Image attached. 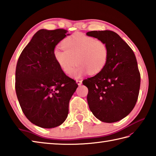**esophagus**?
I'll return each mask as SVG.
<instances>
[{"label": "esophagus", "instance_id": "obj_1", "mask_svg": "<svg viewBox=\"0 0 156 156\" xmlns=\"http://www.w3.org/2000/svg\"><path fill=\"white\" fill-rule=\"evenodd\" d=\"M76 83L78 85H81L82 84V81L81 80H77L76 81Z\"/></svg>", "mask_w": 156, "mask_h": 156}]
</instances>
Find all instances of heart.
Returning <instances> with one entry per match:
<instances>
[{
  "label": "heart",
  "instance_id": "obj_1",
  "mask_svg": "<svg viewBox=\"0 0 156 156\" xmlns=\"http://www.w3.org/2000/svg\"><path fill=\"white\" fill-rule=\"evenodd\" d=\"M61 45L64 50L56 48L53 51L55 60L66 74H70L77 63L78 67L71 74L75 79L88 73L98 74L107 63L109 50L107 44L92 37L75 33L65 38Z\"/></svg>",
  "mask_w": 156,
  "mask_h": 156
}]
</instances>
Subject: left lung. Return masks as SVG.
<instances>
[{
  "label": "left lung",
  "mask_w": 156,
  "mask_h": 156,
  "mask_svg": "<svg viewBox=\"0 0 156 156\" xmlns=\"http://www.w3.org/2000/svg\"><path fill=\"white\" fill-rule=\"evenodd\" d=\"M86 34L102 41L109 50L104 69L83 81L88 88L89 107L101 122H118L133 110L139 95L140 73L136 56L113 31L93 30Z\"/></svg>",
  "instance_id": "obj_1"
}]
</instances>
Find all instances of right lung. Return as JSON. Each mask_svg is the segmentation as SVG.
Listing matches in <instances>:
<instances>
[{"label": "right lung", "mask_w": 156, "mask_h": 156, "mask_svg": "<svg viewBox=\"0 0 156 156\" xmlns=\"http://www.w3.org/2000/svg\"><path fill=\"white\" fill-rule=\"evenodd\" d=\"M67 32L38 30L16 64L15 89L20 107L31 123L43 128H53L65 122L69 101L78 87L53 57L57 44L70 34Z\"/></svg>", "instance_id": "add662e5"}]
</instances>
